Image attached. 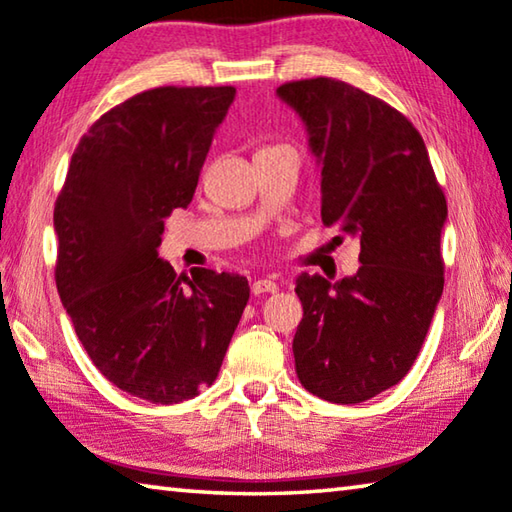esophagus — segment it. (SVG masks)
Instances as JSON below:
<instances>
[{"label":"esophagus","instance_id":"1","mask_svg":"<svg viewBox=\"0 0 512 512\" xmlns=\"http://www.w3.org/2000/svg\"><path fill=\"white\" fill-rule=\"evenodd\" d=\"M255 296H262V294H273V291H278V282L271 280V278H264V280H255L253 287H250Z\"/></svg>","mask_w":512,"mask_h":512}]
</instances>
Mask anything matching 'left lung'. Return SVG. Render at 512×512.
<instances>
[{"label": "left lung", "instance_id": "obj_1", "mask_svg": "<svg viewBox=\"0 0 512 512\" xmlns=\"http://www.w3.org/2000/svg\"><path fill=\"white\" fill-rule=\"evenodd\" d=\"M321 164V218L360 239V269L330 282L298 275L300 385L330 403H362L415 364L444 289L446 198L421 134L346 81H287Z\"/></svg>", "mask_w": 512, "mask_h": 512}]
</instances>
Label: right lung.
Returning <instances> with one entry per match:
<instances>
[{"mask_svg": "<svg viewBox=\"0 0 512 512\" xmlns=\"http://www.w3.org/2000/svg\"><path fill=\"white\" fill-rule=\"evenodd\" d=\"M234 86H159L109 109L81 136L54 205L56 289L88 358L150 403L212 385L250 298L248 280L157 255L186 207Z\"/></svg>", "mask_w": 512, "mask_h": 512, "instance_id": "obj_1", "label": "right lung"}]
</instances>
